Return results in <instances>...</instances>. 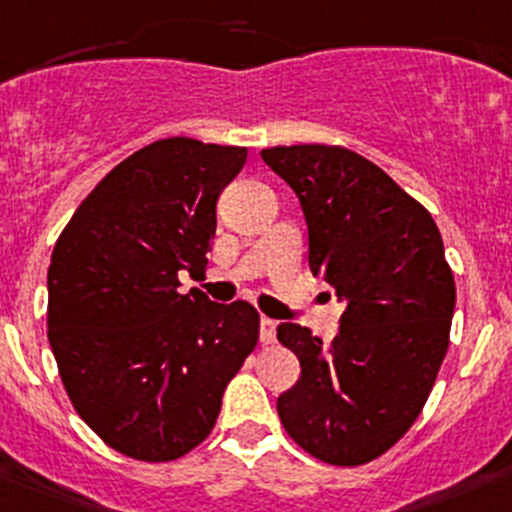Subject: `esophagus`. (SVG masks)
Listing matches in <instances>:
<instances>
[{
  "label": "esophagus",
  "instance_id": "obj_1",
  "mask_svg": "<svg viewBox=\"0 0 512 512\" xmlns=\"http://www.w3.org/2000/svg\"><path fill=\"white\" fill-rule=\"evenodd\" d=\"M259 339H261V344H274L276 342V321L269 319V316H261Z\"/></svg>",
  "mask_w": 512,
  "mask_h": 512
}]
</instances>
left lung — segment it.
<instances>
[{"label": "left lung", "instance_id": "8db88e82", "mask_svg": "<svg viewBox=\"0 0 512 512\" xmlns=\"http://www.w3.org/2000/svg\"><path fill=\"white\" fill-rule=\"evenodd\" d=\"M264 163L296 193L309 269L344 314L329 347L281 321L301 374L276 410L296 445L329 465H364L425 407L450 339L455 281L430 213L382 168L339 145H279Z\"/></svg>", "mask_w": 512, "mask_h": 512}]
</instances>
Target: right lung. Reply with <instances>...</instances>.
<instances>
[{
	"label": "right lung",
	"instance_id": "1",
	"mask_svg": "<svg viewBox=\"0 0 512 512\" xmlns=\"http://www.w3.org/2000/svg\"><path fill=\"white\" fill-rule=\"evenodd\" d=\"M246 148L150 143L70 218L47 271V337L77 415L113 450L168 462L201 445L259 339V311L180 294L201 271L216 203Z\"/></svg>",
	"mask_w": 512,
	"mask_h": 512
}]
</instances>
